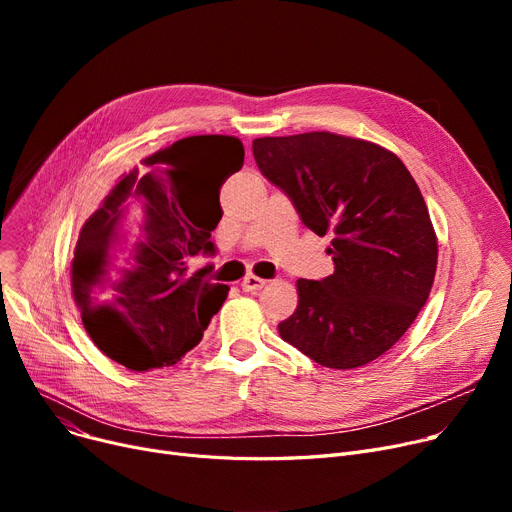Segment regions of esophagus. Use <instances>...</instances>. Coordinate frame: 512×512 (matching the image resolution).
<instances>
[{"label":"esophagus","mask_w":512,"mask_h":512,"mask_svg":"<svg viewBox=\"0 0 512 512\" xmlns=\"http://www.w3.org/2000/svg\"><path fill=\"white\" fill-rule=\"evenodd\" d=\"M265 284H267V282H265L263 278H257V276L251 274V276H247L245 280L240 282V288L245 290V292H257V290H261Z\"/></svg>","instance_id":"34e87169"}]
</instances>
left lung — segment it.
<instances>
[{
    "label": "left lung",
    "mask_w": 512,
    "mask_h": 512,
    "mask_svg": "<svg viewBox=\"0 0 512 512\" xmlns=\"http://www.w3.org/2000/svg\"><path fill=\"white\" fill-rule=\"evenodd\" d=\"M261 174L303 224L332 236L334 274L297 280L282 340L330 369L363 367L402 338L425 305L438 238L417 182L388 149L334 132L253 141Z\"/></svg>",
    "instance_id": "obj_1"
}]
</instances>
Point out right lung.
Returning <instances> with one entry per match:
<instances>
[{"label":"right lung","instance_id":"right-lung-1","mask_svg":"<svg viewBox=\"0 0 512 512\" xmlns=\"http://www.w3.org/2000/svg\"><path fill=\"white\" fill-rule=\"evenodd\" d=\"M236 137L201 134L149 155L124 174L85 222L72 259V294L99 351L130 371L180 361L228 297L205 280L211 232L222 218L220 186L238 172Z\"/></svg>","mask_w":512,"mask_h":512}]
</instances>
